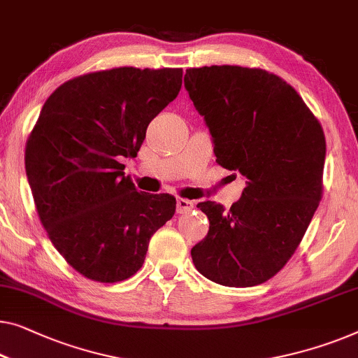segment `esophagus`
Returning <instances> with one entry per match:
<instances>
[{"mask_svg":"<svg viewBox=\"0 0 358 358\" xmlns=\"http://www.w3.org/2000/svg\"><path fill=\"white\" fill-rule=\"evenodd\" d=\"M195 203L192 200H187V199H178V203H176V210H178L179 215L182 213H187V211H190L192 208H194Z\"/></svg>","mask_w":358,"mask_h":358,"instance_id":"obj_1","label":"esophagus"}]
</instances>
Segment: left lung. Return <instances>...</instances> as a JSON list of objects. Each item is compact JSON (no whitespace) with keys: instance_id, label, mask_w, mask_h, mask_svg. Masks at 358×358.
Here are the masks:
<instances>
[{"instance_id":"8db88e82","label":"left lung","mask_w":358,"mask_h":358,"mask_svg":"<svg viewBox=\"0 0 358 358\" xmlns=\"http://www.w3.org/2000/svg\"><path fill=\"white\" fill-rule=\"evenodd\" d=\"M184 85L213 137L216 163L247 179L227 211L216 201L196 205L210 229L192 260L221 286L266 282L291 260L318 208L323 129L286 80L257 67H192Z\"/></svg>"}]
</instances>
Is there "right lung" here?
Returning a JSON list of instances; mask_svg holds the SVG:
<instances>
[{
	"label": "right lung",
	"instance_id": "1",
	"mask_svg": "<svg viewBox=\"0 0 358 358\" xmlns=\"http://www.w3.org/2000/svg\"><path fill=\"white\" fill-rule=\"evenodd\" d=\"M180 85L179 67L90 72L51 93L30 132L25 173L41 224L92 281L134 276L174 215V196L137 192L121 159L137 157L150 121Z\"/></svg>",
	"mask_w": 358,
	"mask_h": 358
}]
</instances>
